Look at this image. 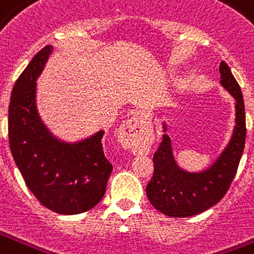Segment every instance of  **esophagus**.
<instances>
[{
	"mask_svg": "<svg viewBox=\"0 0 254 254\" xmlns=\"http://www.w3.org/2000/svg\"><path fill=\"white\" fill-rule=\"evenodd\" d=\"M145 121L142 116H134L127 120L119 130L120 142L127 149L137 150L142 146V134H144Z\"/></svg>",
	"mask_w": 254,
	"mask_h": 254,
	"instance_id": "34e87169",
	"label": "esophagus"
}]
</instances>
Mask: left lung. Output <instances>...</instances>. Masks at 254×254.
I'll use <instances>...</instances> for the list:
<instances>
[{
    "instance_id": "1",
    "label": "left lung",
    "mask_w": 254,
    "mask_h": 254,
    "mask_svg": "<svg viewBox=\"0 0 254 254\" xmlns=\"http://www.w3.org/2000/svg\"><path fill=\"white\" fill-rule=\"evenodd\" d=\"M220 74L221 85L236 100V127L217 161L200 173L180 169L166 134L153 156L154 172L146 185V196L154 208L169 217H190L212 208L225 196L239 168L247 137L243 93L225 61L220 63Z\"/></svg>"
}]
</instances>
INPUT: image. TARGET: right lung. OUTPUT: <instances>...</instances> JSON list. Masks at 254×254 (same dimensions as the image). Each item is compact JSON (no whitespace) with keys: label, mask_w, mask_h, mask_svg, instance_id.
<instances>
[{"label":"right lung","mask_w":254,"mask_h":254,"mask_svg":"<svg viewBox=\"0 0 254 254\" xmlns=\"http://www.w3.org/2000/svg\"><path fill=\"white\" fill-rule=\"evenodd\" d=\"M52 49L50 45L42 48L13 86L7 117L9 146L37 200L60 214H78L102 200L113 165L104 154V131L78 144H64L38 117L36 80Z\"/></svg>","instance_id":"1"}]
</instances>
